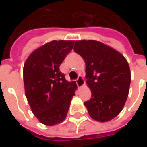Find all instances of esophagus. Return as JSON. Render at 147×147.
<instances>
[{"label":"esophagus","instance_id":"obj_1","mask_svg":"<svg viewBox=\"0 0 147 147\" xmlns=\"http://www.w3.org/2000/svg\"><path fill=\"white\" fill-rule=\"evenodd\" d=\"M76 83H77V86H78V87H82V86L84 85L85 81H84L83 78L81 76L78 77V79H77L76 80Z\"/></svg>","mask_w":147,"mask_h":147}]
</instances>
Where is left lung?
<instances>
[{
  "label": "left lung",
  "instance_id": "8db88e82",
  "mask_svg": "<svg viewBox=\"0 0 147 147\" xmlns=\"http://www.w3.org/2000/svg\"><path fill=\"white\" fill-rule=\"evenodd\" d=\"M74 51L86 63L91 98L84 105L90 116L99 122L109 121L121 112L128 96L131 71L127 61L120 53L94 40L76 41Z\"/></svg>",
  "mask_w": 147,
  "mask_h": 147
}]
</instances>
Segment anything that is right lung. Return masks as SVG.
<instances>
[{
	"label": "right lung",
	"mask_w": 147,
	"mask_h": 147,
	"mask_svg": "<svg viewBox=\"0 0 147 147\" xmlns=\"http://www.w3.org/2000/svg\"><path fill=\"white\" fill-rule=\"evenodd\" d=\"M74 41H52L36 49L24 66L25 94L34 116L43 124L64 121L77 89L68 82L60 65L72 49Z\"/></svg>",
	"instance_id": "1"
}]
</instances>
